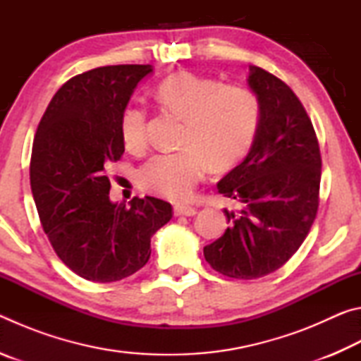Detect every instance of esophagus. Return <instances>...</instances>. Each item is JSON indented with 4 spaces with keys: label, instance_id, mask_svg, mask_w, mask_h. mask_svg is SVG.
<instances>
[{
    "label": "esophagus",
    "instance_id": "esophagus-1",
    "mask_svg": "<svg viewBox=\"0 0 361 361\" xmlns=\"http://www.w3.org/2000/svg\"><path fill=\"white\" fill-rule=\"evenodd\" d=\"M173 213L176 216H194L197 210L194 209L192 205H188V204H176L173 207Z\"/></svg>",
    "mask_w": 361,
    "mask_h": 361
}]
</instances>
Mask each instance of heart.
Returning a JSON list of instances; mask_svg holds the SVG:
<instances>
[{
	"mask_svg": "<svg viewBox=\"0 0 361 361\" xmlns=\"http://www.w3.org/2000/svg\"><path fill=\"white\" fill-rule=\"evenodd\" d=\"M157 100L185 121L178 152L152 156L140 169L143 189L173 200L186 199L195 185L213 169L224 170L247 154L258 130L261 106L245 85L178 71L157 85ZM121 138L129 151L146 145V109L129 105L121 114Z\"/></svg>",
	"mask_w": 361,
	"mask_h": 361,
	"instance_id": "1",
	"label": "heart"
}]
</instances>
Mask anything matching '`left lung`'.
<instances>
[{"label": "left lung", "instance_id": "1", "mask_svg": "<svg viewBox=\"0 0 361 361\" xmlns=\"http://www.w3.org/2000/svg\"><path fill=\"white\" fill-rule=\"evenodd\" d=\"M248 68L258 130L247 157L216 185L240 209H224L228 229L204 248L216 272L242 280L272 274L298 252L319 210L322 178L319 142L301 102L271 73Z\"/></svg>", "mask_w": 361, "mask_h": 361}]
</instances>
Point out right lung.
I'll return each mask as SVG.
<instances>
[{
	"mask_svg": "<svg viewBox=\"0 0 361 361\" xmlns=\"http://www.w3.org/2000/svg\"><path fill=\"white\" fill-rule=\"evenodd\" d=\"M151 65H113L66 81L36 130L30 183L39 219L59 258L99 283L118 282L149 259L151 237L172 218L166 200L111 202L109 162L124 154L121 114Z\"/></svg>",
	"mask_w": 361,
	"mask_h": 361,
	"instance_id": "right-lung-1",
	"label": "right lung"
}]
</instances>
